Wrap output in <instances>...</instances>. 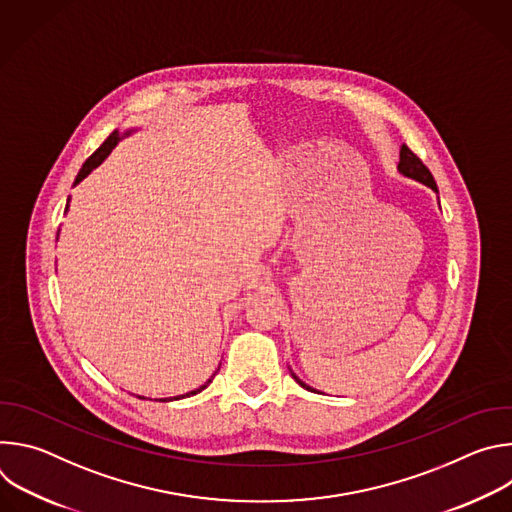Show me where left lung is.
Returning <instances> with one entry per match:
<instances>
[{
    "label": "left lung",
    "instance_id": "8db88e82",
    "mask_svg": "<svg viewBox=\"0 0 512 512\" xmlns=\"http://www.w3.org/2000/svg\"><path fill=\"white\" fill-rule=\"evenodd\" d=\"M397 170H399V174H403L405 178H411V180H415V182H421V184H425L427 188H431L435 194L440 192L437 190V184H435V180H433V176H431V172L425 168V164L407 148V145L403 143L401 145V152H399V164H397ZM291 377L296 379V383H300L304 389H308V391H314V393H318L316 389H312L310 385H306L304 381H300L298 377H296V373H291Z\"/></svg>",
    "mask_w": 512,
    "mask_h": 512
}]
</instances>
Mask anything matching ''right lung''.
<instances>
[{"label": "right lung", "instance_id": "add662e5", "mask_svg": "<svg viewBox=\"0 0 512 512\" xmlns=\"http://www.w3.org/2000/svg\"><path fill=\"white\" fill-rule=\"evenodd\" d=\"M133 131H137V129H127L125 133H119L117 129L103 141V145H101V148L83 164V168H81V172H79V176H77V180H75V184H72V186H77L81 180H85L97 166H101L103 162H105V158L113 152V148H115V145L123 139V137H127V135H131ZM68 202H70V198H68ZM68 202H66V208H64V212H68ZM216 375V373H214ZM214 375L204 383V385H200L198 389H194V391H190V393H186V395H176V397H170V399H160V401H178V399H184V397H192V395H196V393H200L202 389H206L210 383H212V379H214ZM139 399H143V397H139Z\"/></svg>", "mask_w": 512, "mask_h": 512}]
</instances>
